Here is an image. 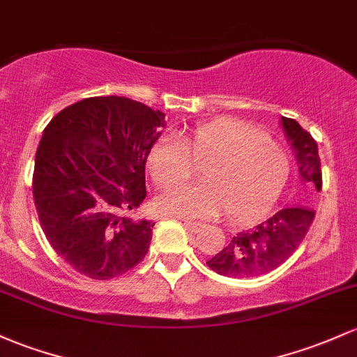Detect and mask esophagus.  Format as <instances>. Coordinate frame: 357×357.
I'll list each match as a JSON object with an SVG mask.
<instances>
[{
    "label": "esophagus",
    "mask_w": 357,
    "mask_h": 357,
    "mask_svg": "<svg viewBox=\"0 0 357 357\" xmlns=\"http://www.w3.org/2000/svg\"><path fill=\"white\" fill-rule=\"evenodd\" d=\"M183 225H185V229L188 232L191 234H197L199 229H202V223H197V222H188V220H183Z\"/></svg>",
    "instance_id": "34e87169"
}]
</instances>
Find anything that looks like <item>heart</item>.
<instances>
[{
	"instance_id": "heart-1",
	"label": "heart",
	"mask_w": 357,
	"mask_h": 357,
	"mask_svg": "<svg viewBox=\"0 0 357 357\" xmlns=\"http://www.w3.org/2000/svg\"><path fill=\"white\" fill-rule=\"evenodd\" d=\"M202 167L203 183L167 190L160 211L181 218H213L227 211L230 220H249L280 195L289 162L271 137L238 120L199 125L185 139L164 135L149 154V171L160 186L186 181Z\"/></svg>"
}]
</instances>
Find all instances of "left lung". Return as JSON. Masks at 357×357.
<instances>
[{
    "instance_id": "obj_1",
    "label": "left lung",
    "mask_w": 357,
    "mask_h": 357,
    "mask_svg": "<svg viewBox=\"0 0 357 357\" xmlns=\"http://www.w3.org/2000/svg\"><path fill=\"white\" fill-rule=\"evenodd\" d=\"M280 125L295 152L301 195L308 199L322 190L319 147L296 120L281 116ZM313 217L315 211L307 203L283 206L252 229L236 234L206 264L211 271L230 278H254L271 273L298 249Z\"/></svg>"
}]
</instances>
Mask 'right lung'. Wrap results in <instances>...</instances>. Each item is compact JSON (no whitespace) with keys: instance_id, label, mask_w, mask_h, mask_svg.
I'll return each mask as SVG.
<instances>
[{"instance_id":"add662e5","label":"right lung","mask_w":357,"mask_h":357,"mask_svg":"<svg viewBox=\"0 0 357 357\" xmlns=\"http://www.w3.org/2000/svg\"><path fill=\"white\" fill-rule=\"evenodd\" d=\"M164 113L123 96H95L59 112L35 154L33 202L47 241L93 280L146 257L154 222L132 217L146 198V162Z\"/></svg>"}]
</instances>
